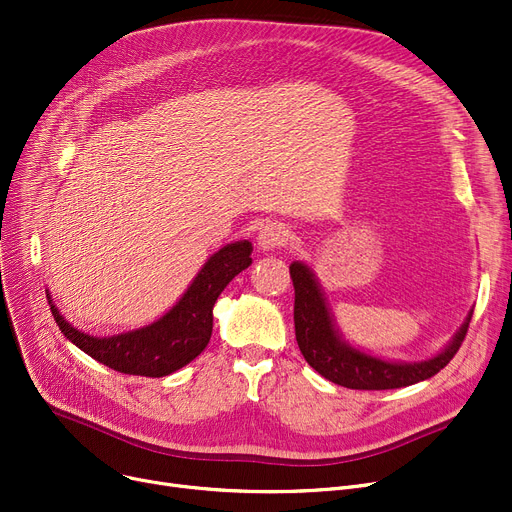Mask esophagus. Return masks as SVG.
Instances as JSON below:
<instances>
[{"label": "esophagus", "instance_id": "34e87169", "mask_svg": "<svg viewBox=\"0 0 512 512\" xmlns=\"http://www.w3.org/2000/svg\"><path fill=\"white\" fill-rule=\"evenodd\" d=\"M290 240V228L282 222H267L257 234V245L261 251H274L284 247Z\"/></svg>", "mask_w": 512, "mask_h": 512}]
</instances>
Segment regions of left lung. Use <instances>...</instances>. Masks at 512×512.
Returning <instances> with one entry per match:
<instances>
[{
	"mask_svg": "<svg viewBox=\"0 0 512 512\" xmlns=\"http://www.w3.org/2000/svg\"><path fill=\"white\" fill-rule=\"evenodd\" d=\"M294 284V334L305 361L326 380L351 390H394L429 380L459 351L469 330L473 309L442 351L425 361H388L367 355L342 340L328 301L311 267L290 263Z\"/></svg>",
	"mask_w": 512,
	"mask_h": 512,
	"instance_id": "obj_1",
	"label": "left lung"
}]
</instances>
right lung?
<instances>
[{"label": "right lung", "instance_id": "obj_1", "mask_svg": "<svg viewBox=\"0 0 512 512\" xmlns=\"http://www.w3.org/2000/svg\"><path fill=\"white\" fill-rule=\"evenodd\" d=\"M253 245L236 240L215 251L184 290L178 303L153 324L114 336H91L76 330L47 297L62 334L95 361L114 371L164 378L203 353L213 330V305L234 276L253 263Z\"/></svg>", "mask_w": 512, "mask_h": 512}]
</instances>
